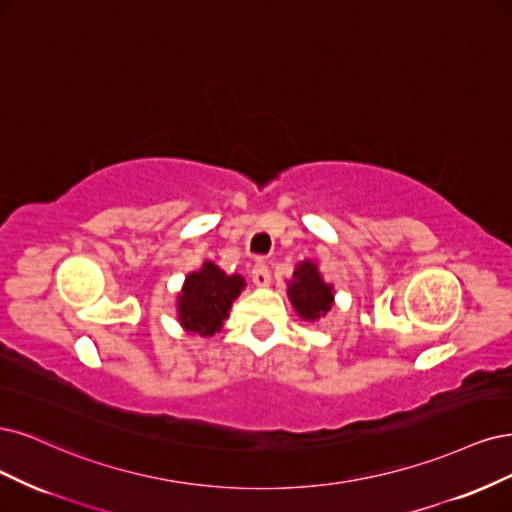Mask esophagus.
I'll return each mask as SVG.
<instances>
[{"label":"esophagus","mask_w":512,"mask_h":512,"mask_svg":"<svg viewBox=\"0 0 512 512\" xmlns=\"http://www.w3.org/2000/svg\"><path fill=\"white\" fill-rule=\"evenodd\" d=\"M251 278H253V283L257 287H268L270 285V270H268L266 263L257 261L255 266H253V270H251Z\"/></svg>","instance_id":"34e87169"}]
</instances>
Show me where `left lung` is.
Segmentation results:
<instances>
[{
    "label": "left lung",
    "mask_w": 512,
    "mask_h": 512,
    "mask_svg": "<svg viewBox=\"0 0 512 512\" xmlns=\"http://www.w3.org/2000/svg\"><path fill=\"white\" fill-rule=\"evenodd\" d=\"M289 302L304 321L325 317L334 304V287L327 285L315 261H302L287 285Z\"/></svg>",
    "instance_id": "8db88e82"
}]
</instances>
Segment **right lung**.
<instances>
[{"mask_svg":"<svg viewBox=\"0 0 512 512\" xmlns=\"http://www.w3.org/2000/svg\"><path fill=\"white\" fill-rule=\"evenodd\" d=\"M244 285L240 274H225L212 261H204L200 270L185 278L183 291L178 293L176 310L180 325L189 334L214 336L229 317V308Z\"/></svg>","mask_w":512,"mask_h":512,"instance_id":"right-lung-1","label":"right lung"}]
</instances>
